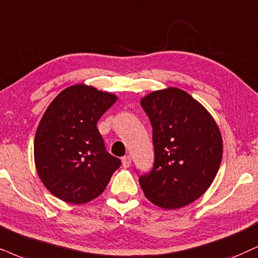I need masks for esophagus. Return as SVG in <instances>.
<instances>
[{"mask_svg": "<svg viewBox=\"0 0 258 258\" xmlns=\"http://www.w3.org/2000/svg\"><path fill=\"white\" fill-rule=\"evenodd\" d=\"M122 164L124 167H129L130 165H132V158H130V155H125V157H123L122 159Z\"/></svg>", "mask_w": 258, "mask_h": 258, "instance_id": "esophagus-1", "label": "esophagus"}]
</instances>
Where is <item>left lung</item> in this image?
<instances>
[{
	"instance_id": "obj_1",
	"label": "left lung",
	"mask_w": 258,
	"mask_h": 258,
	"mask_svg": "<svg viewBox=\"0 0 258 258\" xmlns=\"http://www.w3.org/2000/svg\"><path fill=\"white\" fill-rule=\"evenodd\" d=\"M153 128L154 165L140 176L145 196L164 209L190 205L207 191L222 159L220 129L202 104L176 87L141 99Z\"/></svg>"
}]
</instances>
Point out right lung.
Returning <instances> with one entry per match:
<instances>
[{
	"label": "right lung",
	"mask_w": 258,
	"mask_h": 258,
	"mask_svg": "<svg viewBox=\"0 0 258 258\" xmlns=\"http://www.w3.org/2000/svg\"><path fill=\"white\" fill-rule=\"evenodd\" d=\"M117 95L73 85L47 106L34 138L38 176L53 196L82 205L98 197L120 166L107 153L97 123Z\"/></svg>",
	"instance_id": "obj_1"
}]
</instances>
